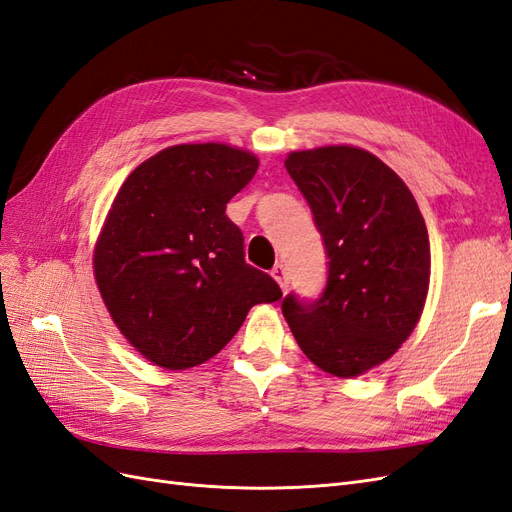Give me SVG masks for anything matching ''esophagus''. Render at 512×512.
Masks as SVG:
<instances>
[{"label": "esophagus", "instance_id": "esophagus-1", "mask_svg": "<svg viewBox=\"0 0 512 512\" xmlns=\"http://www.w3.org/2000/svg\"><path fill=\"white\" fill-rule=\"evenodd\" d=\"M271 275H273V280L280 284V288L286 292L288 290V273H286V267L284 265H275L273 269H271Z\"/></svg>", "mask_w": 512, "mask_h": 512}]
</instances>
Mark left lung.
Wrapping results in <instances>:
<instances>
[{"label":"left lung","mask_w":512,"mask_h":512,"mask_svg":"<svg viewBox=\"0 0 512 512\" xmlns=\"http://www.w3.org/2000/svg\"><path fill=\"white\" fill-rule=\"evenodd\" d=\"M297 183L329 258L316 301L288 294L282 312L307 359L361 376L406 342L429 290V235L408 185L374 153L331 145L292 151Z\"/></svg>","instance_id":"obj_1"}]
</instances>
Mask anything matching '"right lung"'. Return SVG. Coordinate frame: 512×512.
Masks as SVG:
<instances>
[{"label":"right lung","mask_w":512,"mask_h":512,"mask_svg":"<svg viewBox=\"0 0 512 512\" xmlns=\"http://www.w3.org/2000/svg\"><path fill=\"white\" fill-rule=\"evenodd\" d=\"M258 158L222 143L175 145L123 181L96 243L94 273L117 329L147 361L188 369L218 354L258 303L282 299L245 262L228 200Z\"/></svg>","instance_id":"right-lung-1"}]
</instances>
